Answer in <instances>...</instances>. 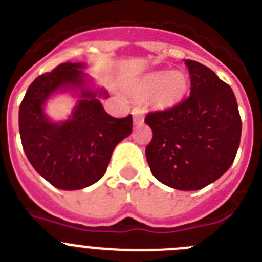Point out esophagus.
Instances as JSON below:
<instances>
[{
    "instance_id": "34e87169",
    "label": "esophagus",
    "mask_w": 262,
    "mask_h": 262,
    "mask_svg": "<svg viewBox=\"0 0 262 262\" xmlns=\"http://www.w3.org/2000/svg\"><path fill=\"white\" fill-rule=\"evenodd\" d=\"M143 122H144V117H143L142 111H134V124H135V126H139V124H142Z\"/></svg>"
}]
</instances>
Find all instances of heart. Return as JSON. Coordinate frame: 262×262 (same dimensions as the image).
Wrapping results in <instances>:
<instances>
[{
  "label": "heart",
  "mask_w": 262,
  "mask_h": 262,
  "mask_svg": "<svg viewBox=\"0 0 262 262\" xmlns=\"http://www.w3.org/2000/svg\"><path fill=\"white\" fill-rule=\"evenodd\" d=\"M189 88V81L182 72L155 73L143 81L139 93L144 97L152 96L155 106L170 108L184 99Z\"/></svg>",
  "instance_id": "1"
}]
</instances>
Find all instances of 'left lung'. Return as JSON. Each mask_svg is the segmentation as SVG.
<instances>
[{"instance_id":"left-lung-1","label":"left lung","mask_w":262,"mask_h":262,"mask_svg":"<svg viewBox=\"0 0 262 262\" xmlns=\"http://www.w3.org/2000/svg\"><path fill=\"white\" fill-rule=\"evenodd\" d=\"M190 96L145 123L152 140L145 148L148 165L161 184L177 190H200L232 165L242 136V119L228 84L201 62L185 60Z\"/></svg>"}]
</instances>
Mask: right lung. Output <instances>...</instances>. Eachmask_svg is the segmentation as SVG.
Returning <instances> with one entry per match:
<instances>
[{"label":"right lung","mask_w":262,"mask_h":262,"mask_svg":"<svg viewBox=\"0 0 262 262\" xmlns=\"http://www.w3.org/2000/svg\"><path fill=\"white\" fill-rule=\"evenodd\" d=\"M84 64L64 62L32 81L19 106L23 151L36 172L61 190H78L105 174L115 145L133 131V115L114 118L99 102L105 89L86 86ZM81 90L71 117L64 122L48 119L45 101L60 90Z\"/></svg>","instance_id":"obj_1"}]
</instances>
